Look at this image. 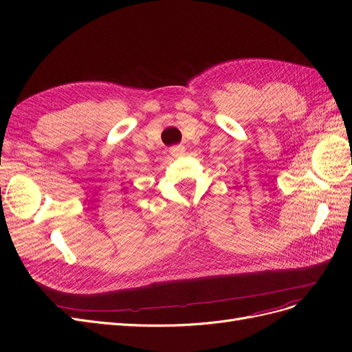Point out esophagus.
<instances>
[{
    "mask_svg": "<svg viewBox=\"0 0 352 352\" xmlns=\"http://www.w3.org/2000/svg\"><path fill=\"white\" fill-rule=\"evenodd\" d=\"M170 154H172L173 157H180L185 154V146L184 145H175L170 148Z\"/></svg>",
    "mask_w": 352,
    "mask_h": 352,
    "instance_id": "1",
    "label": "esophagus"
}]
</instances>
